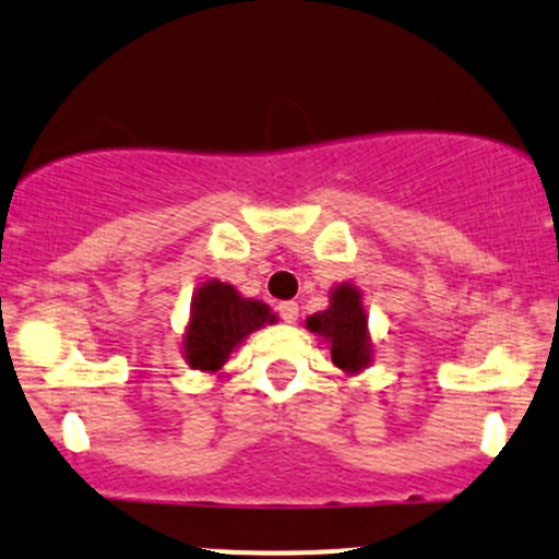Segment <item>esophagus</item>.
<instances>
[{"instance_id": "34e87169", "label": "esophagus", "mask_w": 559, "mask_h": 559, "mask_svg": "<svg viewBox=\"0 0 559 559\" xmlns=\"http://www.w3.org/2000/svg\"><path fill=\"white\" fill-rule=\"evenodd\" d=\"M280 318L285 322H296L298 320V304L296 301H282L280 304Z\"/></svg>"}]
</instances>
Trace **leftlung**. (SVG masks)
<instances>
[{
	"label": "left lung",
	"instance_id": "obj_1",
	"mask_svg": "<svg viewBox=\"0 0 559 559\" xmlns=\"http://www.w3.org/2000/svg\"><path fill=\"white\" fill-rule=\"evenodd\" d=\"M307 328L328 344L333 366L344 373H360L371 364L373 344L368 336V314L364 296L353 282L333 287L328 309L309 314Z\"/></svg>",
	"mask_w": 559,
	"mask_h": 559
}]
</instances>
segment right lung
Returning a JSON list of instances; mask_svg holds the SVG:
<instances>
[{
    "instance_id": "add662e5",
    "label": "right lung",
    "mask_w": 559,
    "mask_h": 559,
    "mask_svg": "<svg viewBox=\"0 0 559 559\" xmlns=\"http://www.w3.org/2000/svg\"><path fill=\"white\" fill-rule=\"evenodd\" d=\"M272 322H277V314L263 301L245 298L228 282L206 280L193 293L182 355L195 371L217 373L252 331Z\"/></svg>"
}]
</instances>
